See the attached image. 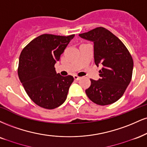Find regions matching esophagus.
I'll return each instance as SVG.
<instances>
[{
  "label": "esophagus",
  "mask_w": 147,
  "mask_h": 147,
  "mask_svg": "<svg viewBox=\"0 0 147 147\" xmlns=\"http://www.w3.org/2000/svg\"><path fill=\"white\" fill-rule=\"evenodd\" d=\"M73 77H74V79H75V80H79V79H81V77H79V76H77V75H74Z\"/></svg>",
  "instance_id": "34e87169"
}]
</instances>
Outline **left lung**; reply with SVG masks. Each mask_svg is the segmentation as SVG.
Returning a JSON list of instances; mask_svg holds the SVG:
<instances>
[{"instance_id": "obj_1", "label": "left lung", "mask_w": 147, "mask_h": 147, "mask_svg": "<svg viewBox=\"0 0 147 147\" xmlns=\"http://www.w3.org/2000/svg\"><path fill=\"white\" fill-rule=\"evenodd\" d=\"M79 37L94 43L95 64L102 66L98 80L90 79L86 93L99 105L115 102L124 94L131 80L134 61L126 47L116 35L103 27H97Z\"/></svg>"}]
</instances>
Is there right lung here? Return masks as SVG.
Segmentation results:
<instances>
[{"mask_svg": "<svg viewBox=\"0 0 147 147\" xmlns=\"http://www.w3.org/2000/svg\"><path fill=\"white\" fill-rule=\"evenodd\" d=\"M74 37L75 35H41L21 52L18 69L19 79L28 96L40 107L55 109L66 99L74 78L57 73L55 64Z\"/></svg>", "mask_w": 147, "mask_h": 147, "instance_id": "obj_1", "label": "right lung"}]
</instances>
